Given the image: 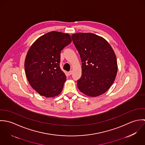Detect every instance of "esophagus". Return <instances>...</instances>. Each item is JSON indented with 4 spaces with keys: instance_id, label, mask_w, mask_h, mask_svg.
I'll list each match as a JSON object with an SVG mask.
<instances>
[{
    "instance_id": "34e87169",
    "label": "esophagus",
    "mask_w": 145,
    "mask_h": 145,
    "mask_svg": "<svg viewBox=\"0 0 145 145\" xmlns=\"http://www.w3.org/2000/svg\"><path fill=\"white\" fill-rule=\"evenodd\" d=\"M72 74V71H70L69 72H68V75H69V76L71 75Z\"/></svg>"
}]
</instances>
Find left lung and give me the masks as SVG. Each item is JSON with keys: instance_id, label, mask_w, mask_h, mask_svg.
I'll use <instances>...</instances> for the list:
<instances>
[{"instance_id": "left-lung-1", "label": "left lung", "mask_w": 145, "mask_h": 145, "mask_svg": "<svg viewBox=\"0 0 145 145\" xmlns=\"http://www.w3.org/2000/svg\"><path fill=\"white\" fill-rule=\"evenodd\" d=\"M82 62V74L78 87L84 94L97 97L106 92L117 75L118 67L115 53L103 37L90 33L71 36Z\"/></svg>"}]
</instances>
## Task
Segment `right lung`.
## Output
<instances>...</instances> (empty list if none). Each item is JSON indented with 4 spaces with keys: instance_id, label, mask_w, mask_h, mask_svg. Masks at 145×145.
I'll return each mask as SVG.
<instances>
[{
    "instance_id": "add662e5",
    "label": "right lung",
    "mask_w": 145,
    "mask_h": 145,
    "mask_svg": "<svg viewBox=\"0 0 145 145\" xmlns=\"http://www.w3.org/2000/svg\"><path fill=\"white\" fill-rule=\"evenodd\" d=\"M71 42L67 33L52 31L35 42L24 62L26 77L41 95L54 97L62 91L66 76L60 67V53Z\"/></svg>"
}]
</instances>
